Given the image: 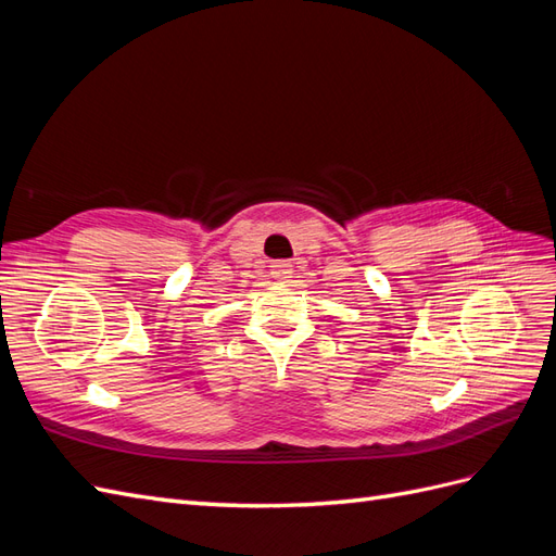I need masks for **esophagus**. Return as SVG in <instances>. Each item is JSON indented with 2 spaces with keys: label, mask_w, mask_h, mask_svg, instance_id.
I'll return each mask as SVG.
<instances>
[{
  "label": "esophagus",
  "mask_w": 556,
  "mask_h": 556,
  "mask_svg": "<svg viewBox=\"0 0 556 556\" xmlns=\"http://www.w3.org/2000/svg\"><path fill=\"white\" fill-rule=\"evenodd\" d=\"M290 274H292V264H290L288 260H276V262L271 264V276H274V278L285 280V278H290Z\"/></svg>",
  "instance_id": "1"
}]
</instances>
